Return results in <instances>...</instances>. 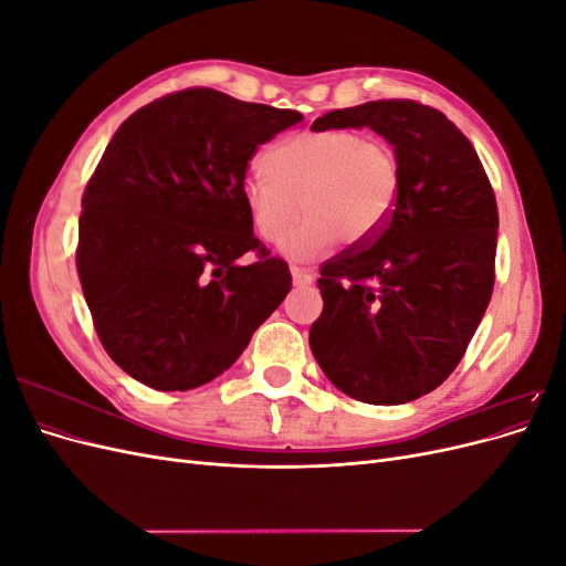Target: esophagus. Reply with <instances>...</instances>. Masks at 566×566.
<instances>
[{"instance_id": "34e87169", "label": "esophagus", "mask_w": 566, "mask_h": 566, "mask_svg": "<svg viewBox=\"0 0 566 566\" xmlns=\"http://www.w3.org/2000/svg\"><path fill=\"white\" fill-rule=\"evenodd\" d=\"M290 273H293V283L295 285H312L314 283V271L304 269V266H290Z\"/></svg>"}]
</instances>
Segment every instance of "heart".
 <instances>
[{
    "instance_id": "obj_1",
    "label": "heart",
    "mask_w": 566,
    "mask_h": 566,
    "mask_svg": "<svg viewBox=\"0 0 566 566\" xmlns=\"http://www.w3.org/2000/svg\"><path fill=\"white\" fill-rule=\"evenodd\" d=\"M266 172H250L241 198L250 224L266 243L290 233V256H314L335 241L358 250L382 233L397 208L401 167L394 148L352 129H312L273 144Z\"/></svg>"
}]
</instances>
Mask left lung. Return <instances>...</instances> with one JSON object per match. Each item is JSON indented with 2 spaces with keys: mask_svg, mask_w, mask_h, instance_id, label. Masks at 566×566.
<instances>
[{
  "mask_svg": "<svg viewBox=\"0 0 566 566\" xmlns=\"http://www.w3.org/2000/svg\"><path fill=\"white\" fill-rule=\"evenodd\" d=\"M349 127L394 148L401 191L373 243L323 264L310 345L339 391L394 406L437 389L465 354L493 293L499 208L476 150L443 113L391 98L312 125Z\"/></svg>",
  "mask_w": 566,
  "mask_h": 566,
  "instance_id": "left-lung-1",
  "label": "left lung"
}]
</instances>
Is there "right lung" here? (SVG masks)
Here are the masks:
<instances>
[{
    "label": "right lung",
    "mask_w": 566,
    "mask_h": 566,
    "mask_svg": "<svg viewBox=\"0 0 566 566\" xmlns=\"http://www.w3.org/2000/svg\"><path fill=\"white\" fill-rule=\"evenodd\" d=\"M302 113L184 90L129 115L82 198L77 273L108 356L186 391L235 364L293 287L241 198L248 160ZM250 249L263 260L243 268Z\"/></svg>",
    "instance_id": "add662e5"
}]
</instances>
